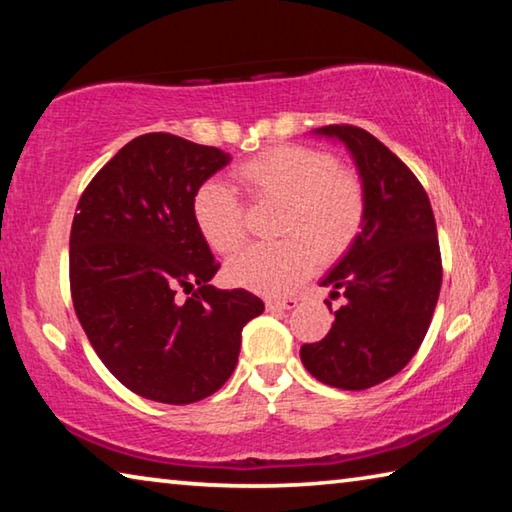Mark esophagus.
Wrapping results in <instances>:
<instances>
[{
	"label": "esophagus",
	"mask_w": 512,
	"mask_h": 512,
	"mask_svg": "<svg viewBox=\"0 0 512 512\" xmlns=\"http://www.w3.org/2000/svg\"><path fill=\"white\" fill-rule=\"evenodd\" d=\"M298 305V298H266V309L289 311Z\"/></svg>",
	"instance_id": "esophagus-1"
}]
</instances>
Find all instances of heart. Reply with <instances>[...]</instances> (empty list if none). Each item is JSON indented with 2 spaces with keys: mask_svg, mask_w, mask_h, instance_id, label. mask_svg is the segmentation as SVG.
<instances>
[{
  "mask_svg": "<svg viewBox=\"0 0 512 512\" xmlns=\"http://www.w3.org/2000/svg\"><path fill=\"white\" fill-rule=\"evenodd\" d=\"M237 183L255 201H277L280 241L232 257L225 275L237 287L266 296L296 289L320 262H336L352 248L366 219V192L334 155L284 144L237 169ZM196 230L216 253H235L246 239L244 207L223 180H205L192 198Z\"/></svg>",
  "mask_w": 512,
  "mask_h": 512,
  "instance_id": "1",
  "label": "heart"
}]
</instances>
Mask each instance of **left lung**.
Instances as JSON below:
<instances>
[{
	"instance_id": "8db88e82",
	"label": "left lung",
	"mask_w": 512,
	"mask_h": 512,
	"mask_svg": "<svg viewBox=\"0 0 512 512\" xmlns=\"http://www.w3.org/2000/svg\"><path fill=\"white\" fill-rule=\"evenodd\" d=\"M311 133L350 151L366 219L352 248L320 280L332 289L329 298L343 293V307L323 341L302 345L300 359L327 386L366 391L397 375L427 334L443 284L436 219L418 178L375 135L357 126Z\"/></svg>"
}]
</instances>
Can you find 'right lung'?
Listing matches in <instances>:
<instances>
[{
    "label": "right lung",
    "mask_w": 512,
    "mask_h": 512,
    "mask_svg": "<svg viewBox=\"0 0 512 512\" xmlns=\"http://www.w3.org/2000/svg\"><path fill=\"white\" fill-rule=\"evenodd\" d=\"M230 153L178 135L135 137L76 207L69 284L94 352L128 391L162 404L210 397L235 372L241 329L264 311L246 289L210 284L219 271L196 230L192 198ZM183 286L193 291L175 300Z\"/></svg>",
    "instance_id": "add662e5"
}]
</instances>
